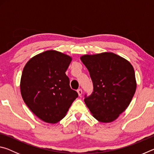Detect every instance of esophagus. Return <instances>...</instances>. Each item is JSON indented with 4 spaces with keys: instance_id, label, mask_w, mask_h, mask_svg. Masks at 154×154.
Wrapping results in <instances>:
<instances>
[{
    "instance_id": "34e87169",
    "label": "esophagus",
    "mask_w": 154,
    "mask_h": 154,
    "mask_svg": "<svg viewBox=\"0 0 154 154\" xmlns=\"http://www.w3.org/2000/svg\"><path fill=\"white\" fill-rule=\"evenodd\" d=\"M77 92L78 94H79V96H82V94H83V91H82V89H81V88H79V89H78V90H77Z\"/></svg>"
}]
</instances>
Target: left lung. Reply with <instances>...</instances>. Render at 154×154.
<instances>
[{"label": "left lung", "instance_id": "8db88e82", "mask_svg": "<svg viewBox=\"0 0 154 154\" xmlns=\"http://www.w3.org/2000/svg\"><path fill=\"white\" fill-rule=\"evenodd\" d=\"M80 58L90 72L94 88L92 94L85 95V105L99 122L114 121L128 106L136 91L133 66L111 52Z\"/></svg>", "mask_w": 154, "mask_h": 154}]
</instances>
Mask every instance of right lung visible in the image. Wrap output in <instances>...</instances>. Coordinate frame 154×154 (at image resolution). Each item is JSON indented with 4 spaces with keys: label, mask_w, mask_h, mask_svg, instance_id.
Wrapping results in <instances>:
<instances>
[{
    "label": "right lung",
    "mask_w": 154,
    "mask_h": 154,
    "mask_svg": "<svg viewBox=\"0 0 154 154\" xmlns=\"http://www.w3.org/2000/svg\"><path fill=\"white\" fill-rule=\"evenodd\" d=\"M71 60L66 54L49 50L34 56L23 69L20 82L23 100L47 123L60 121L78 97L65 73Z\"/></svg>",
    "instance_id": "obj_1"
}]
</instances>
